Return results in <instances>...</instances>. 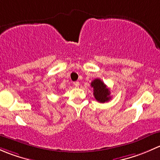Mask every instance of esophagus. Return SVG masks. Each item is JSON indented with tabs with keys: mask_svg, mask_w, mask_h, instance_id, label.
<instances>
[{
	"mask_svg": "<svg viewBox=\"0 0 160 160\" xmlns=\"http://www.w3.org/2000/svg\"><path fill=\"white\" fill-rule=\"evenodd\" d=\"M73 85L74 87H76V88H78V87L80 86V83H79L78 81H76L73 83Z\"/></svg>",
	"mask_w": 160,
	"mask_h": 160,
	"instance_id": "obj_1",
	"label": "esophagus"
}]
</instances>
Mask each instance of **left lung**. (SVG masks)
<instances>
[{
    "label": "left lung",
    "mask_w": 160,
    "mask_h": 160,
    "mask_svg": "<svg viewBox=\"0 0 160 160\" xmlns=\"http://www.w3.org/2000/svg\"><path fill=\"white\" fill-rule=\"evenodd\" d=\"M91 87L93 88V96L100 103L108 102L111 100L110 90L100 79L97 78L91 82Z\"/></svg>",
    "instance_id": "left-lung-1"
}]
</instances>
